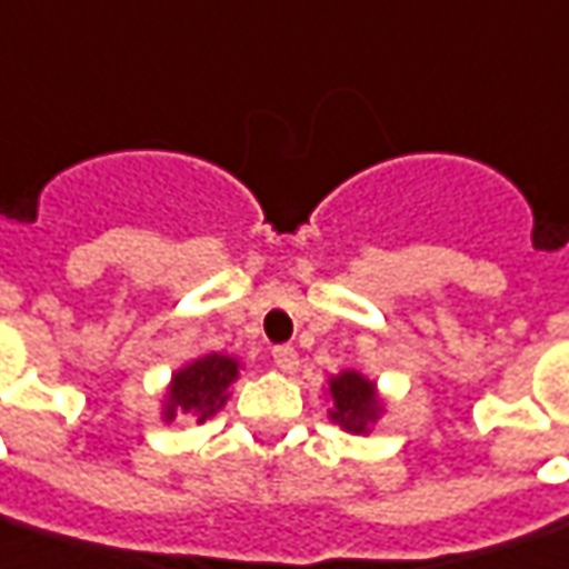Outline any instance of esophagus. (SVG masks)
<instances>
[{"label": "esophagus", "instance_id": "1", "mask_svg": "<svg viewBox=\"0 0 569 569\" xmlns=\"http://www.w3.org/2000/svg\"><path fill=\"white\" fill-rule=\"evenodd\" d=\"M273 363H277V369H283V372H296V369H298L296 348H289V345H280V348H273Z\"/></svg>", "mask_w": 569, "mask_h": 569}]
</instances>
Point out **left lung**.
<instances>
[{
	"mask_svg": "<svg viewBox=\"0 0 569 569\" xmlns=\"http://www.w3.org/2000/svg\"><path fill=\"white\" fill-rule=\"evenodd\" d=\"M326 400H329V422L339 425L348 435H372V428L388 412L379 385L363 376L360 369H341L326 379Z\"/></svg>",
	"mask_w": 569,
	"mask_h": 569,
	"instance_id": "1",
	"label": "left lung"
}]
</instances>
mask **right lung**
<instances>
[{"instance_id": "right-lung-1", "label": "right lung", "mask_w": 569, "mask_h": 569, "mask_svg": "<svg viewBox=\"0 0 569 569\" xmlns=\"http://www.w3.org/2000/svg\"><path fill=\"white\" fill-rule=\"evenodd\" d=\"M240 369L243 363L237 357L221 351L200 353L188 360L184 367L174 369L162 391L160 419L166 425H172L174 419L206 422L218 409H224L230 400V385L240 379Z\"/></svg>"}]
</instances>
